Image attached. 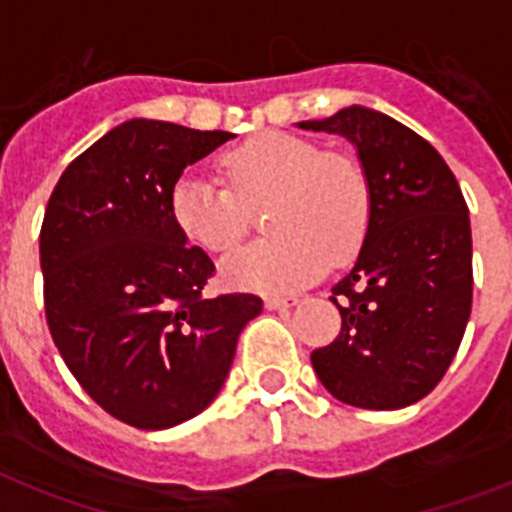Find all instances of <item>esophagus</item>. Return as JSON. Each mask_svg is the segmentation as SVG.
Listing matches in <instances>:
<instances>
[{
    "instance_id": "obj_1",
    "label": "esophagus",
    "mask_w": 512,
    "mask_h": 512,
    "mask_svg": "<svg viewBox=\"0 0 512 512\" xmlns=\"http://www.w3.org/2000/svg\"><path fill=\"white\" fill-rule=\"evenodd\" d=\"M299 304V296H268L265 307L268 309H291Z\"/></svg>"
}]
</instances>
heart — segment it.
Wrapping results in <instances>:
<instances>
[{"label": "heart", "mask_w": 512, "mask_h": 512, "mask_svg": "<svg viewBox=\"0 0 512 512\" xmlns=\"http://www.w3.org/2000/svg\"><path fill=\"white\" fill-rule=\"evenodd\" d=\"M223 179L184 171L171 187V221L205 252H231L247 234V205L270 197L265 229L223 265L239 286L296 289L359 252L372 221V182L349 153H328L291 132H263L221 158Z\"/></svg>", "instance_id": "1"}]
</instances>
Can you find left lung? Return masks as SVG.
<instances>
[{
  "label": "left lung",
  "instance_id": "1",
  "mask_svg": "<svg viewBox=\"0 0 512 512\" xmlns=\"http://www.w3.org/2000/svg\"><path fill=\"white\" fill-rule=\"evenodd\" d=\"M299 127L346 137L372 182L369 231L330 296L341 333L312 351V367L349 406H411L448 372L471 315V221L461 187L424 137L367 106Z\"/></svg>",
  "mask_w": 512,
  "mask_h": 512
}]
</instances>
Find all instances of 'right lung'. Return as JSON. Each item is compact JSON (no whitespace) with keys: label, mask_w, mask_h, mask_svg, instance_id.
Returning <instances> with one entry per match:
<instances>
[{"label":"right lung","mask_w":512,"mask_h":512,"mask_svg":"<svg viewBox=\"0 0 512 512\" xmlns=\"http://www.w3.org/2000/svg\"><path fill=\"white\" fill-rule=\"evenodd\" d=\"M231 137L130 119L64 169L46 205L51 338L85 393L130 427L169 429L208 409L263 312L255 294L208 299L216 265L171 221L176 179Z\"/></svg>","instance_id":"add662e5"}]
</instances>
